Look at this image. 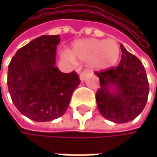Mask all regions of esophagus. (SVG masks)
<instances>
[{"instance_id": "obj_1", "label": "esophagus", "mask_w": 157, "mask_h": 157, "mask_svg": "<svg viewBox=\"0 0 157 157\" xmlns=\"http://www.w3.org/2000/svg\"><path fill=\"white\" fill-rule=\"evenodd\" d=\"M87 75H88V72H87V71L82 72L81 75H80V79H81V81H84V79L86 78Z\"/></svg>"}]
</instances>
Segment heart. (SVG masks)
Segmentation results:
<instances>
[{"label":"heart","mask_w":157,"mask_h":157,"mask_svg":"<svg viewBox=\"0 0 157 157\" xmlns=\"http://www.w3.org/2000/svg\"><path fill=\"white\" fill-rule=\"evenodd\" d=\"M121 50L114 40L83 39L73 44L70 52L63 53L64 58L73 61L75 58L88 61L97 70L108 69L114 65L120 56Z\"/></svg>","instance_id":"heart-1"}]
</instances>
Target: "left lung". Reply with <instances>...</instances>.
Segmentation results:
<instances>
[{
  "label": "left lung",
  "instance_id": "obj_1",
  "mask_svg": "<svg viewBox=\"0 0 157 157\" xmlns=\"http://www.w3.org/2000/svg\"><path fill=\"white\" fill-rule=\"evenodd\" d=\"M121 51V62L116 67L95 73L100 81V88L95 94L99 112L116 124L130 122L139 115L149 93L148 80L141 61L122 44Z\"/></svg>",
  "mask_w": 157,
  "mask_h": 157
}]
</instances>
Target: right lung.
<instances>
[{"label": "right lung", "instance_id": "obj_1", "mask_svg": "<svg viewBox=\"0 0 157 157\" xmlns=\"http://www.w3.org/2000/svg\"><path fill=\"white\" fill-rule=\"evenodd\" d=\"M60 35H42L19 49L8 66V89L21 113L36 122L62 116L81 82L54 64Z\"/></svg>", "mask_w": 157, "mask_h": 157}]
</instances>
